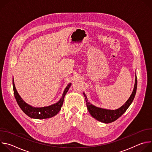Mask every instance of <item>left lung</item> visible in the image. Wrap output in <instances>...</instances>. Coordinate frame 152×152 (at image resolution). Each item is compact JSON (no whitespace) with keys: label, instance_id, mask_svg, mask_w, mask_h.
<instances>
[{"label":"left lung","instance_id":"8db88e82","mask_svg":"<svg viewBox=\"0 0 152 152\" xmlns=\"http://www.w3.org/2000/svg\"><path fill=\"white\" fill-rule=\"evenodd\" d=\"M135 76L136 77H135V83L134 86V89L131 97H129V99L127 100V102L121 107L115 110H104V109H102V108L94 106V105L91 104L90 102H88L87 97H86L85 93H83L88 111H89L91 116L94 118H96V120L104 123H110L113 122L116 120H117L119 117H120L126 112V111L127 110V108L129 107V106L131 105V104L133 102L134 97L135 96L137 88V76Z\"/></svg>","mask_w":152,"mask_h":152}]
</instances>
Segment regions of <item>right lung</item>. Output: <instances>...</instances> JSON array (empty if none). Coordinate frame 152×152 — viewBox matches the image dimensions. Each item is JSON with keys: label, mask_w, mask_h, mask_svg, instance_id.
<instances>
[{"label": "right lung", "mask_w": 152, "mask_h": 152, "mask_svg": "<svg viewBox=\"0 0 152 152\" xmlns=\"http://www.w3.org/2000/svg\"><path fill=\"white\" fill-rule=\"evenodd\" d=\"M12 85L14 97L21 110H22L27 115L31 118L36 119H44L50 118L56 115L61 110V108L63 104L65 95L67 93L71 85V83L69 84L66 88V89H65L62 96L58 102L50 106L42 107H34L26 103L22 99H21L19 94H18L15 87L14 80L12 82Z\"/></svg>", "instance_id": "right-lung-1"}]
</instances>
